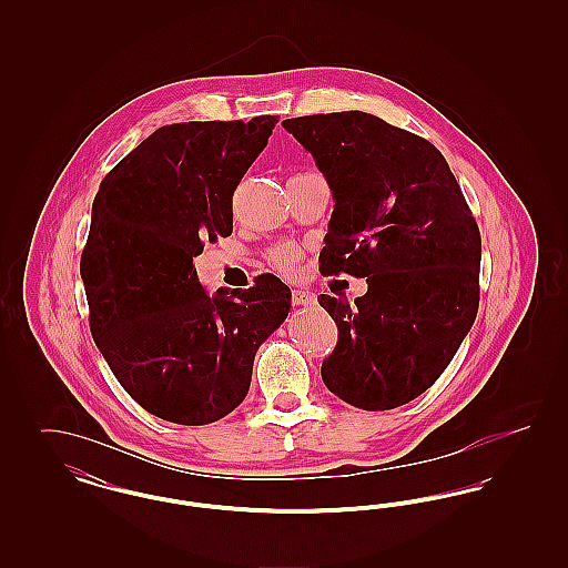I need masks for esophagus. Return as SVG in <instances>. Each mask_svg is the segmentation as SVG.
Listing matches in <instances>:
<instances>
[{
    "label": "esophagus",
    "instance_id": "1",
    "mask_svg": "<svg viewBox=\"0 0 568 568\" xmlns=\"http://www.w3.org/2000/svg\"><path fill=\"white\" fill-rule=\"evenodd\" d=\"M292 302L296 306H311V304H315V294L308 292V290H302V287H294L292 290Z\"/></svg>",
    "mask_w": 568,
    "mask_h": 568
}]
</instances>
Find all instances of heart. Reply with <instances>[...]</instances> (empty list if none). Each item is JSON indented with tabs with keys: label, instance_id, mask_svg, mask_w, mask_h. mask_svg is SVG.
Segmentation results:
<instances>
[{
	"label": "heart",
	"instance_id": "heart-1",
	"mask_svg": "<svg viewBox=\"0 0 568 568\" xmlns=\"http://www.w3.org/2000/svg\"><path fill=\"white\" fill-rule=\"evenodd\" d=\"M300 248L296 244L283 243L272 246L268 257H271L272 266L276 271L285 272V274H292L296 271L297 264H300Z\"/></svg>",
	"mask_w": 568,
	"mask_h": 568
}]
</instances>
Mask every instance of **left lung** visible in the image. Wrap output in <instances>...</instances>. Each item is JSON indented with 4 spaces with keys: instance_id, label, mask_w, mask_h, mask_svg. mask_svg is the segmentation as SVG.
Masks as SVG:
<instances>
[{
    "instance_id": "8db88e82",
    "label": "left lung",
    "mask_w": 568,
    "mask_h": 568,
    "mask_svg": "<svg viewBox=\"0 0 568 568\" xmlns=\"http://www.w3.org/2000/svg\"><path fill=\"white\" fill-rule=\"evenodd\" d=\"M334 195L324 274L368 292L317 297L338 327L325 387L364 410L424 394L458 352L479 308L481 236L456 176L428 140L347 110L285 119Z\"/></svg>"
}]
</instances>
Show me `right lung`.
<instances>
[{"instance_id": "1", "label": "right lung", "mask_w": 568, "mask_h": 568, "mask_svg": "<svg viewBox=\"0 0 568 568\" xmlns=\"http://www.w3.org/2000/svg\"><path fill=\"white\" fill-rule=\"evenodd\" d=\"M278 116L160 128L116 163L93 200L81 276L89 327L138 405L204 426L241 405L260 345L292 292L274 274L209 296L193 257L232 234V195Z\"/></svg>"}]
</instances>
